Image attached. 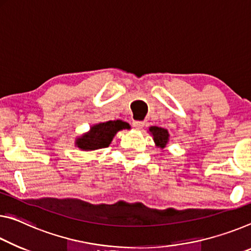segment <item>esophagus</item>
Returning a JSON list of instances; mask_svg holds the SVG:
<instances>
[{
    "label": "esophagus",
    "instance_id": "obj_1",
    "mask_svg": "<svg viewBox=\"0 0 251 251\" xmlns=\"http://www.w3.org/2000/svg\"><path fill=\"white\" fill-rule=\"evenodd\" d=\"M132 126H134L135 129H141V128H143V126H145V122L139 121V120H134L132 122Z\"/></svg>",
    "mask_w": 251,
    "mask_h": 251
}]
</instances>
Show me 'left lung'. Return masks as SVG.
I'll return each mask as SVG.
<instances>
[{
    "instance_id": "8db88e82",
    "label": "left lung",
    "mask_w": 251,
    "mask_h": 251,
    "mask_svg": "<svg viewBox=\"0 0 251 251\" xmlns=\"http://www.w3.org/2000/svg\"><path fill=\"white\" fill-rule=\"evenodd\" d=\"M150 132L153 135V140L157 143V146L160 148H164L167 145L168 140H169V134L168 131L163 128H159V126H151L149 129Z\"/></svg>"
}]
</instances>
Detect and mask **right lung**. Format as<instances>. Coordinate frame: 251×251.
Wrapping results in <instances>:
<instances>
[{
	"instance_id": "add662e5",
	"label": "right lung",
	"mask_w": 251,
	"mask_h": 251,
	"mask_svg": "<svg viewBox=\"0 0 251 251\" xmlns=\"http://www.w3.org/2000/svg\"><path fill=\"white\" fill-rule=\"evenodd\" d=\"M129 128V125L120 120L108 121L93 126L88 134L77 139L76 145L82 150H96L110 146L119 130Z\"/></svg>"
}]
</instances>
